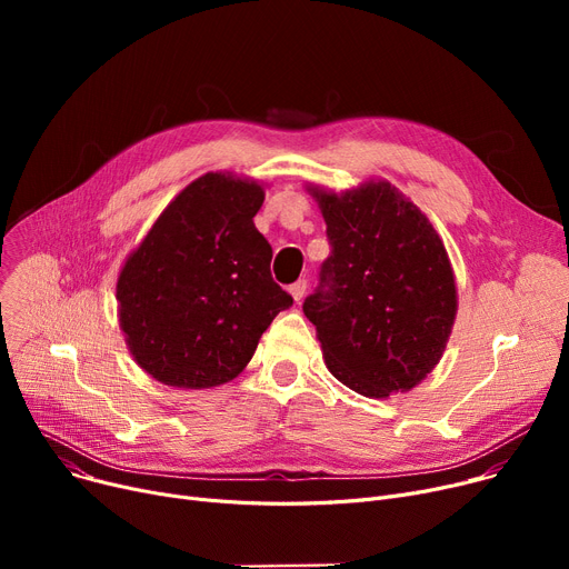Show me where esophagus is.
<instances>
[{
    "instance_id": "34e87169",
    "label": "esophagus",
    "mask_w": 569,
    "mask_h": 569,
    "mask_svg": "<svg viewBox=\"0 0 569 569\" xmlns=\"http://www.w3.org/2000/svg\"><path fill=\"white\" fill-rule=\"evenodd\" d=\"M288 292L292 295V300L300 305V300L305 297V292H307V281L305 279H300V281H295L290 288H288Z\"/></svg>"
}]
</instances>
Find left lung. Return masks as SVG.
I'll return each instance as SVG.
<instances>
[{"label": "left lung", "mask_w": 569, "mask_h": 569, "mask_svg": "<svg viewBox=\"0 0 569 569\" xmlns=\"http://www.w3.org/2000/svg\"><path fill=\"white\" fill-rule=\"evenodd\" d=\"M311 193L332 253L302 309L325 365L362 397L408 392L438 365L457 316L442 239L390 182Z\"/></svg>", "instance_id": "left-lung-1"}]
</instances>
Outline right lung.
<instances>
[{"instance_id": "1", "label": "right lung", "mask_w": 569, "mask_h": 569, "mask_svg": "<svg viewBox=\"0 0 569 569\" xmlns=\"http://www.w3.org/2000/svg\"><path fill=\"white\" fill-rule=\"evenodd\" d=\"M264 191L207 172L166 209L117 279L119 327L149 376L202 390L249 365L292 297L272 279V247L253 217Z\"/></svg>"}]
</instances>
